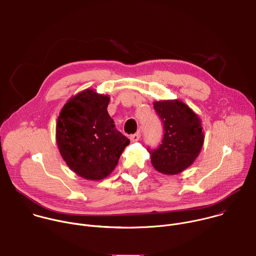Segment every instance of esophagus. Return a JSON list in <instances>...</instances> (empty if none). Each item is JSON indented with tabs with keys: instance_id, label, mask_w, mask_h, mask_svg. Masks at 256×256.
<instances>
[{
	"instance_id": "esophagus-1",
	"label": "esophagus",
	"mask_w": 256,
	"mask_h": 256,
	"mask_svg": "<svg viewBox=\"0 0 256 256\" xmlns=\"http://www.w3.org/2000/svg\"><path fill=\"white\" fill-rule=\"evenodd\" d=\"M140 132H136V134H134L130 136L132 142H138L140 140Z\"/></svg>"
}]
</instances>
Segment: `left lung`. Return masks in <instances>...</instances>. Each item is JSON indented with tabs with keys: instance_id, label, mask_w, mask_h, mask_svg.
I'll return each mask as SVG.
<instances>
[{
	"instance_id": "8db88e82",
	"label": "left lung",
	"mask_w": 256,
	"mask_h": 256,
	"mask_svg": "<svg viewBox=\"0 0 256 256\" xmlns=\"http://www.w3.org/2000/svg\"><path fill=\"white\" fill-rule=\"evenodd\" d=\"M154 109L163 122L164 136L157 149L148 148L152 165L163 174H178L194 162L202 148L200 118L179 100L156 101Z\"/></svg>"
}]
</instances>
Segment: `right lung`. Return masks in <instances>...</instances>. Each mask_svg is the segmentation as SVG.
Masks as SVG:
<instances>
[{"label":"right lung","mask_w":256,"mask_h":256,"mask_svg":"<svg viewBox=\"0 0 256 256\" xmlns=\"http://www.w3.org/2000/svg\"><path fill=\"white\" fill-rule=\"evenodd\" d=\"M108 103V95L86 89L72 97L58 118V151L72 171L88 180L110 174L130 144L109 116Z\"/></svg>","instance_id":"1"}]
</instances>
